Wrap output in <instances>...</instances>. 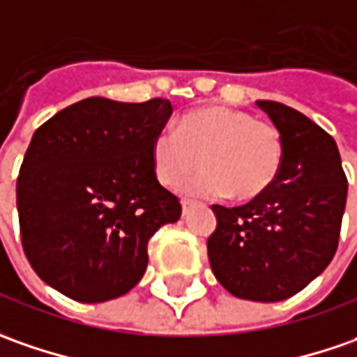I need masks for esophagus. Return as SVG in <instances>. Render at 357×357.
I'll list each match as a JSON object with an SVG mask.
<instances>
[{"instance_id":"1","label":"esophagus","mask_w":357,"mask_h":357,"mask_svg":"<svg viewBox=\"0 0 357 357\" xmlns=\"http://www.w3.org/2000/svg\"><path fill=\"white\" fill-rule=\"evenodd\" d=\"M191 207H193V203L191 202H185V199L181 202V211H183V215H188V213H190Z\"/></svg>"}]
</instances>
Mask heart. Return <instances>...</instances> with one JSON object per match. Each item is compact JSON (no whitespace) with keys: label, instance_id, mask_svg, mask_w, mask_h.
<instances>
[{"label":"heart","instance_id":"b5f03b06","mask_svg":"<svg viewBox=\"0 0 357 357\" xmlns=\"http://www.w3.org/2000/svg\"><path fill=\"white\" fill-rule=\"evenodd\" d=\"M282 160L284 140L275 124L227 106L191 110L176 132L164 130L152 144L154 174L166 188H178L203 167L183 185L191 197L255 199L277 181Z\"/></svg>","mask_w":357,"mask_h":357}]
</instances>
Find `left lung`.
<instances>
[{"label": "left lung", "instance_id": "obj_1", "mask_svg": "<svg viewBox=\"0 0 357 357\" xmlns=\"http://www.w3.org/2000/svg\"><path fill=\"white\" fill-rule=\"evenodd\" d=\"M257 106L282 134V167L263 195L239 207H211L217 227L207 255L233 296L278 302L308 287L334 259L348 179L328 132L287 105Z\"/></svg>", "mask_w": 357, "mask_h": 357}]
</instances>
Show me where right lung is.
I'll list each match as a JSON object with an SVG mask.
<instances>
[{
    "label": "right lung",
    "instance_id": "1",
    "mask_svg": "<svg viewBox=\"0 0 357 357\" xmlns=\"http://www.w3.org/2000/svg\"><path fill=\"white\" fill-rule=\"evenodd\" d=\"M172 110L166 98L91 96L35 130L19 169L17 213L25 257L49 287L94 304L140 282L148 241L181 215L152 164Z\"/></svg>",
    "mask_w": 357,
    "mask_h": 357
}]
</instances>
